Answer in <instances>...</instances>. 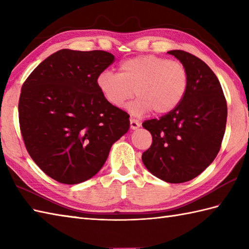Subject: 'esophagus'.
Masks as SVG:
<instances>
[{"label":"esophagus","instance_id":"34e87169","mask_svg":"<svg viewBox=\"0 0 249 249\" xmlns=\"http://www.w3.org/2000/svg\"><path fill=\"white\" fill-rule=\"evenodd\" d=\"M140 127V123L135 119H130V128L131 129H137Z\"/></svg>","mask_w":249,"mask_h":249}]
</instances>
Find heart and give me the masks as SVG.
Listing matches in <instances>:
<instances>
[{"label": "heart", "instance_id": "obj_1", "mask_svg": "<svg viewBox=\"0 0 249 249\" xmlns=\"http://www.w3.org/2000/svg\"><path fill=\"white\" fill-rule=\"evenodd\" d=\"M96 86L106 102L121 108L134 96L127 106L129 113L141 116L154 110L166 114L177 109L188 88L186 68L178 61L155 54L130 57L120 64L119 73L104 71L96 79Z\"/></svg>", "mask_w": 249, "mask_h": 249}]
</instances>
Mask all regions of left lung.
Masks as SVG:
<instances>
[{"mask_svg":"<svg viewBox=\"0 0 249 249\" xmlns=\"http://www.w3.org/2000/svg\"><path fill=\"white\" fill-rule=\"evenodd\" d=\"M185 66L188 88L177 109L142 126L152 135L142 161L167 183L198 177L217 156L227 122V103L217 77L199 57L183 50L168 51Z\"/></svg>","mask_w":249,"mask_h":249,"instance_id":"8db88e82","label":"left lung"}]
</instances>
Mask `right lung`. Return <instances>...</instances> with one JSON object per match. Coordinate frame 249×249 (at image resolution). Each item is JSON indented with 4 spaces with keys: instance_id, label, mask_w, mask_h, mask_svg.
<instances>
[{
    "instance_id": "obj_1",
    "label": "right lung",
    "mask_w": 249,
    "mask_h": 249,
    "mask_svg": "<svg viewBox=\"0 0 249 249\" xmlns=\"http://www.w3.org/2000/svg\"><path fill=\"white\" fill-rule=\"evenodd\" d=\"M114 55L62 49L47 57L21 89L19 123L32 160L55 181L93 178L111 146L129 129V115L106 102L96 86Z\"/></svg>"
}]
</instances>
